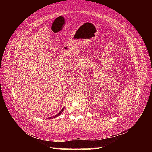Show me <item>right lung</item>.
Segmentation results:
<instances>
[{
  "label": "right lung",
  "mask_w": 152,
  "mask_h": 152,
  "mask_svg": "<svg viewBox=\"0 0 152 152\" xmlns=\"http://www.w3.org/2000/svg\"><path fill=\"white\" fill-rule=\"evenodd\" d=\"M64 108H63V109L61 110V111H60V113H59L58 114H57V115H55V116H53V117H50V118H55V117H58V116H60V115H61V113L64 111Z\"/></svg>",
  "instance_id": "right-lung-1"
}]
</instances>
